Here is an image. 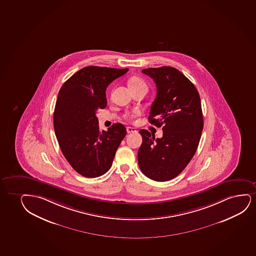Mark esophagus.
Listing matches in <instances>:
<instances>
[{
    "label": "esophagus",
    "instance_id": "obj_1",
    "mask_svg": "<svg viewBox=\"0 0 256 256\" xmlns=\"http://www.w3.org/2000/svg\"><path fill=\"white\" fill-rule=\"evenodd\" d=\"M127 133H136L138 132V130L136 129H134L132 127H127L126 128Z\"/></svg>",
    "mask_w": 256,
    "mask_h": 256
}]
</instances>
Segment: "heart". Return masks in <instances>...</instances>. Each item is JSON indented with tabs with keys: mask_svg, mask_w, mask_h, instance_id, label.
Instances as JSON below:
<instances>
[{
	"mask_svg": "<svg viewBox=\"0 0 256 256\" xmlns=\"http://www.w3.org/2000/svg\"><path fill=\"white\" fill-rule=\"evenodd\" d=\"M130 88L132 90V89H138V88H146L147 89V84H146L144 80L142 78H140V77H132L130 78L129 81ZM140 114L138 110H135L133 112L132 114H127V118H132L133 116H136L138 114Z\"/></svg>",
	"mask_w": 256,
	"mask_h": 256,
	"instance_id": "b5f03b06",
	"label": "heart"
}]
</instances>
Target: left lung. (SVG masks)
<instances>
[{
  "label": "left lung",
  "mask_w": 256,
  "mask_h": 256,
  "mask_svg": "<svg viewBox=\"0 0 256 256\" xmlns=\"http://www.w3.org/2000/svg\"><path fill=\"white\" fill-rule=\"evenodd\" d=\"M142 72L156 86L148 120L156 126H164L161 138L140 130L138 165L147 178L168 181L184 170L198 149L204 128L200 96L194 84L176 68H147Z\"/></svg>",
  "instance_id": "8db88e82"
}]
</instances>
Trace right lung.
<instances>
[{
    "label": "right lung",
    "mask_w": 256,
    "mask_h": 256,
    "mask_svg": "<svg viewBox=\"0 0 256 256\" xmlns=\"http://www.w3.org/2000/svg\"><path fill=\"white\" fill-rule=\"evenodd\" d=\"M128 70L86 66L68 78L58 92L54 114L55 135L68 162L84 178H98L110 170L126 135L120 123L100 132L96 112L106 106L107 86Z\"/></svg>",
    "instance_id": "add662e5"
}]
</instances>
